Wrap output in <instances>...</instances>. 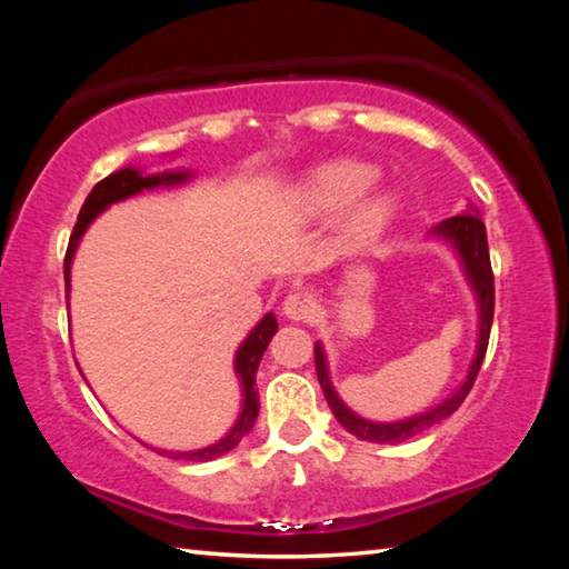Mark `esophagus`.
I'll list each match as a JSON object with an SVG mask.
<instances>
[{
	"mask_svg": "<svg viewBox=\"0 0 569 569\" xmlns=\"http://www.w3.org/2000/svg\"><path fill=\"white\" fill-rule=\"evenodd\" d=\"M316 313H319V301H316L313 293L308 291H293L286 296L283 301V316L291 321H313Z\"/></svg>",
	"mask_w": 569,
	"mask_h": 569,
	"instance_id": "esophagus-1",
	"label": "esophagus"
}]
</instances>
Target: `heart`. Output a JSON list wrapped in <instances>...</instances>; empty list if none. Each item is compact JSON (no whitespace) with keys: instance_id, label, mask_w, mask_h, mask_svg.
I'll use <instances>...</instances> for the list:
<instances>
[{"instance_id":"obj_1","label":"heart","mask_w":569,"mask_h":569,"mask_svg":"<svg viewBox=\"0 0 569 569\" xmlns=\"http://www.w3.org/2000/svg\"><path fill=\"white\" fill-rule=\"evenodd\" d=\"M377 182V170L366 162H326L303 186L306 206L321 218H333L349 210L341 226V238L349 248H366L377 240L393 216L389 192H366Z\"/></svg>"}]
</instances>
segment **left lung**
I'll return each instance as SVG.
<instances>
[{"instance_id": "left-lung-1", "label": "left lung", "mask_w": 569, "mask_h": 569, "mask_svg": "<svg viewBox=\"0 0 569 569\" xmlns=\"http://www.w3.org/2000/svg\"><path fill=\"white\" fill-rule=\"evenodd\" d=\"M429 236L447 240V243L455 248V253L459 256V263L465 268V276L471 286V291L477 296V308H479V331H477V351L475 359L469 363L467 379L461 381V387L447 397L441 403H437L435 409L421 411L417 417L409 419H399V421H371L363 419L359 413L351 411L346 403L341 401L339 393H336L331 377H329V361H326L323 346L316 343L313 349V359H316V373H319V383L323 389V397L329 401V407L333 411V417L339 419L341 427L353 435L356 439L371 441V445H399V441H407L411 437L421 435L435 423L445 421L451 417L461 401L467 399V393L475 383L477 373L481 369V361H485L487 353V343H489V331H492V319H495V276H492V263H489V248H487V228L481 223L479 210L471 208L467 213H459L455 218L441 220L439 226L429 230Z\"/></svg>"}]
</instances>
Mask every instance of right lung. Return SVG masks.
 <instances>
[{"instance_id": "add662e5", "label": "right lung", "mask_w": 569, "mask_h": 569, "mask_svg": "<svg viewBox=\"0 0 569 569\" xmlns=\"http://www.w3.org/2000/svg\"><path fill=\"white\" fill-rule=\"evenodd\" d=\"M192 178L190 170H166V172H152V176H146L140 168H122L114 170L112 176L100 180L98 186L92 188V192L84 200V206L77 216L74 230L70 236V246H67V256H64V291H67V301H70V268H72V258L74 250L80 246V240L84 236V230L90 228V223L98 218L102 210H108L112 203H120L124 198L138 196L142 190H152L160 186H180ZM278 331V321L273 313H266L261 321L256 323V329L246 336V341L238 346L236 351V373L240 379V389H243V407H240V413L233 427L228 429L226 437H220L216 445H208L203 449H192V451H168V449H158L160 455H166L170 459H188V461H210L228 455L230 449H236L240 445L253 423L258 419V409H261V401H258V391H256V371L258 363H261L263 353L271 343L273 333Z\"/></svg>"}]
</instances>
